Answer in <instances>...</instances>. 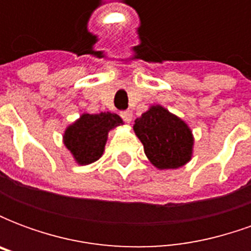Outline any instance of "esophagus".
Returning a JSON list of instances; mask_svg holds the SVG:
<instances>
[{"label":"esophagus","mask_w":251,"mask_h":251,"mask_svg":"<svg viewBox=\"0 0 251 251\" xmlns=\"http://www.w3.org/2000/svg\"><path fill=\"white\" fill-rule=\"evenodd\" d=\"M121 117H122V120L125 121V122H130L131 118H133V114H131V111L129 110H126V111H121Z\"/></svg>","instance_id":"34e87169"}]
</instances>
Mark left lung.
<instances>
[{
    "mask_svg": "<svg viewBox=\"0 0 251 251\" xmlns=\"http://www.w3.org/2000/svg\"><path fill=\"white\" fill-rule=\"evenodd\" d=\"M133 129L144 145V152L158 169H176L191 160L192 131L179 117L163 106H152L134 121Z\"/></svg>",
    "mask_w": 251,
    "mask_h": 251,
    "instance_id": "obj_1",
    "label": "left lung"
}]
</instances>
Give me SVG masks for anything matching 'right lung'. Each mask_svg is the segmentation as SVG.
Listing matches in <instances>:
<instances>
[{
  "instance_id": "right-lung-1",
  "label": "right lung",
  "mask_w": 251,
  "mask_h": 251,
  "mask_svg": "<svg viewBox=\"0 0 251 251\" xmlns=\"http://www.w3.org/2000/svg\"><path fill=\"white\" fill-rule=\"evenodd\" d=\"M122 125L120 115L113 113L83 114L79 120L67 127L64 145L72 153L76 163L87 165L97 161L107 141L109 130Z\"/></svg>"
}]
</instances>
